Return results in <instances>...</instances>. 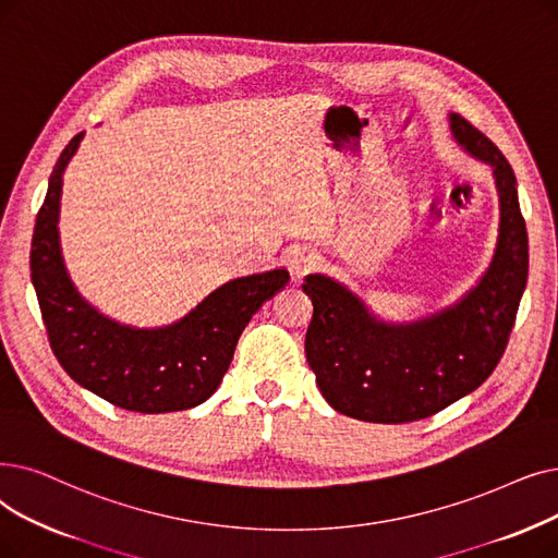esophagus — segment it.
<instances>
[{
    "instance_id": "esophagus-1",
    "label": "esophagus",
    "mask_w": 558,
    "mask_h": 558,
    "mask_svg": "<svg viewBox=\"0 0 558 558\" xmlns=\"http://www.w3.org/2000/svg\"><path fill=\"white\" fill-rule=\"evenodd\" d=\"M314 264H317V255H314L312 251H299L292 257V269H294L296 276H303L305 271H310Z\"/></svg>"
}]
</instances>
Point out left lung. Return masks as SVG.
Here are the masks:
<instances>
[{"label": "left lung", "instance_id": "8db88e82", "mask_svg": "<svg viewBox=\"0 0 558 558\" xmlns=\"http://www.w3.org/2000/svg\"><path fill=\"white\" fill-rule=\"evenodd\" d=\"M451 132L493 166L499 191L497 251L472 292L430 319L387 326L335 280L312 274L303 282L314 305L305 355L324 399L347 417L405 424L440 413L495 372L511 337L529 274L515 173L463 116L451 113Z\"/></svg>", "mask_w": 558, "mask_h": 558}]
</instances>
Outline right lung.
<instances>
[{"label":"right lung","mask_w":558,"mask_h":558,"mask_svg":"<svg viewBox=\"0 0 558 558\" xmlns=\"http://www.w3.org/2000/svg\"><path fill=\"white\" fill-rule=\"evenodd\" d=\"M84 132L57 159L32 239V282L47 339L72 380L132 413H175L207 401L221 385L241 330L287 284L274 269L236 278L173 326L136 330L93 310L70 282L59 248L61 175Z\"/></svg>","instance_id":"obj_1"}]
</instances>
